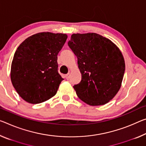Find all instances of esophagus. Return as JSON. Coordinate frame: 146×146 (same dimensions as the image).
<instances>
[{
    "instance_id": "esophagus-1",
    "label": "esophagus",
    "mask_w": 146,
    "mask_h": 146,
    "mask_svg": "<svg viewBox=\"0 0 146 146\" xmlns=\"http://www.w3.org/2000/svg\"><path fill=\"white\" fill-rule=\"evenodd\" d=\"M69 77H70V74H69V73L66 74V75H65V77H66V79H68V78H69Z\"/></svg>"
}]
</instances>
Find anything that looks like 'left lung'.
<instances>
[{"mask_svg": "<svg viewBox=\"0 0 146 146\" xmlns=\"http://www.w3.org/2000/svg\"><path fill=\"white\" fill-rule=\"evenodd\" d=\"M68 44L82 74L81 81L73 86L77 96L89 105L107 103L118 92L125 69L118 47L96 33L73 34Z\"/></svg>", "mask_w": 146, "mask_h": 146, "instance_id": "obj_1", "label": "left lung"}]
</instances>
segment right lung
Listing matches in <instances>:
<instances>
[{
  "mask_svg": "<svg viewBox=\"0 0 146 146\" xmlns=\"http://www.w3.org/2000/svg\"><path fill=\"white\" fill-rule=\"evenodd\" d=\"M67 38L65 34L41 32L29 37L17 48L11 80L25 101L38 104L56 95L64 80L58 71L57 55Z\"/></svg>",
  "mask_w": 146,
  "mask_h": 146,
  "instance_id": "1",
  "label": "right lung"
}]
</instances>
